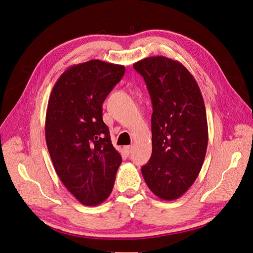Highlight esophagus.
I'll return each instance as SVG.
<instances>
[{
    "mask_svg": "<svg viewBox=\"0 0 253 253\" xmlns=\"http://www.w3.org/2000/svg\"><path fill=\"white\" fill-rule=\"evenodd\" d=\"M123 149H124V152L127 154V156H129V154L131 153V151H132V149H133V146H132V145L125 146V147H124Z\"/></svg>",
    "mask_w": 253,
    "mask_h": 253,
    "instance_id": "1",
    "label": "esophagus"
}]
</instances>
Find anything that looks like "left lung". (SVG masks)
<instances>
[{"label":"left lung","instance_id":"8db88e82","mask_svg":"<svg viewBox=\"0 0 253 253\" xmlns=\"http://www.w3.org/2000/svg\"><path fill=\"white\" fill-rule=\"evenodd\" d=\"M152 102V154L142 174L158 198L173 201L197 180L205 160V104L193 76L180 62L150 56L133 64Z\"/></svg>","mask_w":253,"mask_h":253}]
</instances>
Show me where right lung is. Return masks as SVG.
<instances>
[{
	"mask_svg": "<svg viewBox=\"0 0 253 253\" xmlns=\"http://www.w3.org/2000/svg\"><path fill=\"white\" fill-rule=\"evenodd\" d=\"M124 73L123 65L100 60L72 65L48 101L45 137L55 172L86 206L109 197L122 163L103 122L102 105Z\"/></svg>",
	"mask_w": 253,
	"mask_h": 253,
	"instance_id": "1",
	"label": "right lung"
}]
</instances>
